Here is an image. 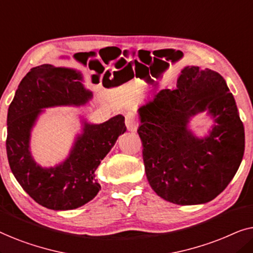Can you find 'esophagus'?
<instances>
[{"mask_svg":"<svg viewBox=\"0 0 253 253\" xmlns=\"http://www.w3.org/2000/svg\"><path fill=\"white\" fill-rule=\"evenodd\" d=\"M126 126L129 131H134L138 126V121L133 114H127L126 116Z\"/></svg>","mask_w":253,"mask_h":253,"instance_id":"esophagus-1","label":"esophagus"}]
</instances>
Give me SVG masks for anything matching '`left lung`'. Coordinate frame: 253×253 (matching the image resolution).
I'll use <instances>...</instances> for the list:
<instances>
[{
  "instance_id": "1",
  "label": "left lung",
  "mask_w": 253,
  "mask_h": 253,
  "mask_svg": "<svg viewBox=\"0 0 253 253\" xmlns=\"http://www.w3.org/2000/svg\"><path fill=\"white\" fill-rule=\"evenodd\" d=\"M205 110L217 124L209 136L198 138L187 124ZM138 114L145 171L158 196L177 205H197L227 188L243 159L245 136L222 76L186 67L177 87L161 89Z\"/></svg>"
}]
</instances>
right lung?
I'll return each mask as SVG.
<instances>
[{"label":"right lung","mask_w":253,"mask_h":253,"mask_svg":"<svg viewBox=\"0 0 253 253\" xmlns=\"http://www.w3.org/2000/svg\"><path fill=\"white\" fill-rule=\"evenodd\" d=\"M92 98L81 72L70 68L42 64L27 72L8 110L6 154L20 186L41 206L54 211L78 209L98 195L101 186L95 170L126 132L122 115L102 124L83 122V133L75 141L67 160L54 168L36 164L30 152L31 130L43 108L81 106Z\"/></svg>","instance_id":"add662e5"}]
</instances>
